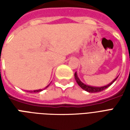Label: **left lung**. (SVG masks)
I'll list each match as a JSON object with an SVG mask.
<instances>
[{"label": "left lung", "mask_w": 130, "mask_h": 130, "mask_svg": "<svg viewBox=\"0 0 130 130\" xmlns=\"http://www.w3.org/2000/svg\"><path fill=\"white\" fill-rule=\"evenodd\" d=\"M74 77H75L76 82H77V84H78V85H79V86L82 88V89H84V90H85L86 91H87V92H89V93H98V92H101V91H102V90H105L106 88H107L109 86H111V85L118 78V77H116L111 84H108L107 86H102V87H93V86H87V85L84 84V83H82V82L79 80V78H78L77 74H76V72L74 73Z\"/></svg>", "instance_id": "8db88e82"}]
</instances>
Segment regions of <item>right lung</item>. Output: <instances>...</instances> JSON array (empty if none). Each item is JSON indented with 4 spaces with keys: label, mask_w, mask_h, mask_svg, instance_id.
Here are the masks:
<instances>
[{
    "label": "right lung",
    "mask_w": 130,
    "mask_h": 130,
    "mask_svg": "<svg viewBox=\"0 0 130 130\" xmlns=\"http://www.w3.org/2000/svg\"><path fill=\"white\" fill-rule=\"evenodd\" d=\"M48 86H46V88H47V87H48ZM42 90H41V89H40V90H33V92H34V93H37V92H40V91H42Z\"/></svg>",
    "instance_id": "add662e5"
}]
</instances>
